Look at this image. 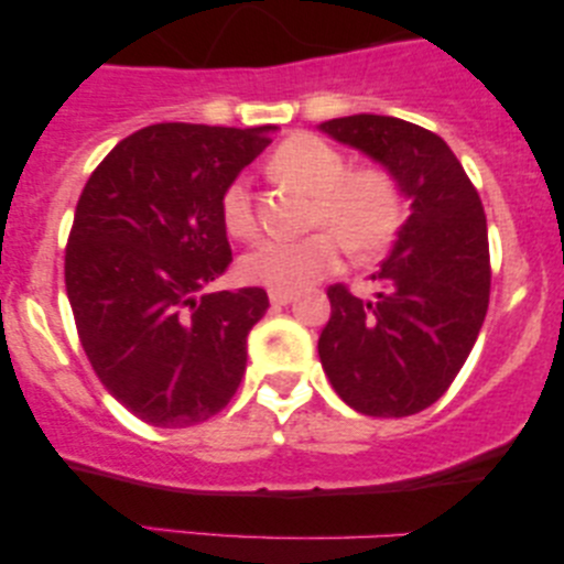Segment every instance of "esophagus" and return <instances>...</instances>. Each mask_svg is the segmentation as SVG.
Wrapping results in <instances>:
<instances>
[{"label": "esophagus", "instance_id": "1", "mask_svg": "<svg viewBox=\"0 0 564 564\" xmlns=\"http://www.w3.org/2000/svg\"><path fill=\"white\" fill-rule=\"evenodd\" d=\"M296 296H294V291H270V302L275 304V307H283V304H291L294 302Z\"/></svg>", "mask_w": 564, "mask_h": 564}]
</instances>
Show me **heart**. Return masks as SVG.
<instances>
[{
  "label": "heart",
  "mask_w": 564,
  "mask_h": 564,
  "mask_svg": "<svg viewBox=\"0 0 564 564\" xmlns=\"http://www.w3.org/2000/svg\"><path fill=\"white\" fill-rule=\"evenodd\" d=\"M273 170L315 196L313 225L328 228L349 251L368 254L392 238L400 223V193L384 170L349 172L345 153L315 134H294L273 153ZM223 219L232 236H251L254 206L249 183L232 180L223 193ZM339 264L330 232L300 238H262L241 257L246 281L275 291H296L321 281Z\"/></svg>",
  "instance_id": "heart-1"
}]
</instances>
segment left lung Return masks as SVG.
<instances>
[{"mask_svg": "<svg viewBox=\"0 0 564 564\" xmlns=\"http://www.w3.org/2000/svg\"><path fill=\"white\" fill-rule=\"evenodd\" d=\"M379 164L408 200L368 300L328 289L321 366L334 392L366 416H411L443 398L480 334L490 296L488 225L448 142L394 116L318 124Z\"/></svg>", "mask_w": 564, "mask_h": 564, "instance_id": "1", "label": "left lung"}]
</instances>
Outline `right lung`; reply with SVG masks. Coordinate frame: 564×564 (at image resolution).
I'll list each match as a JSON object with an SVG mask.
<instances>
[{
	"label": "right lung",
	"instance_id": "obj_1",
	"mask_svg": "<svg viewBox=\"0 0 564 564\" xmlns=\"http://www.w3.org/2000/svg\"><path fill=\"white\" fill-rule=\"evenodd\" d=\"M278 127L153 124L100 161L76 204L66 291L97 379L153 426L223 411L264 289L215 291L232 262L223 193Z\"/></svg>",
	"mask_w": 564,
	"mask_h": 564
}]
</instances>
